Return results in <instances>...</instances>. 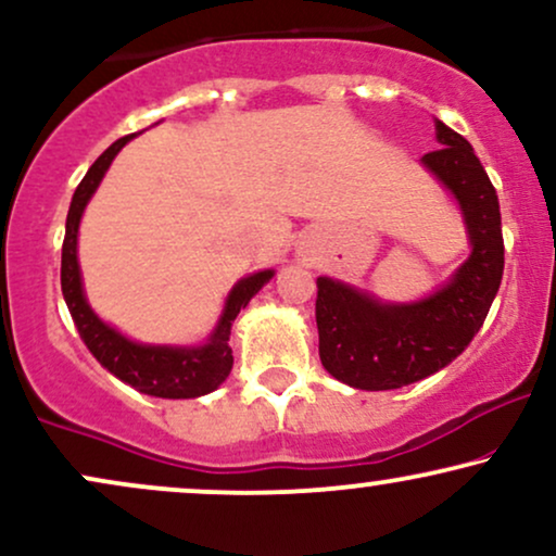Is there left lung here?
I'll return each mask as SVG.
<instances>
[{
	"label": "left lung",
	"mask_w": 556,
	"mask_h": 556,
	"mask_svg": "<svg viewBox=\"0 0 556 556\" xmlns=\"http://www.w3.org/2000/svg\"><path fill=\"white\" fill-rule=\"evenodd\" d=\"M435 139L441 149L420 162L458 201L471 252L441 289L409 304H387L342 280L317 278L321 366L353 389H400L448 366L479 332L503 280L495 188L462 134L435 121Z\"/></svg>",
	"instance_id": "left-lung-1"
}]
</instances>
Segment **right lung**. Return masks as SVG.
Listing matches in <instances>:
<instances>
[{
	"label": "right lung",
	"instance_id": "obj_1",
	"mask_svg": "<svg viewBox=\"0 0 556 556\" xmlns=\"http://www.w3.org/2000/svg\"><path fill=\"white\" fill-rule=\"evenodd\" d=\"M131 136H123L94 160L87 175L81 177L79 188L74 190L72 205L66 216V235L61 247V291L72 312L74 325H77L79 338L85 340L89 353L100 361L102 368H108L115 379H121L136 392L149 396H162V400H195L214 389L222 387L235 366V355L229 348L231 321L237 319L239 309L250 304V299L263 289L273 278V270L252 273L239 280L235 289L226 296L224 312L218 317L214 332L203 345H147V342L128 340L115 327L105 325L92 306L87 304L85 289H81V270L77 260V235L79 222L85 214L89 198L94 195L98 185L105 177L108 167L115 160V154L126 147Z\"/></svg>",
	"mask_w": 556,
	"mask_h": 556
}]
</instances>
